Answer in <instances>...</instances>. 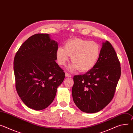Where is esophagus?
<instances>
[{
	"mask_svg": "<svg viewBox=\"0 0 133 133\" xmlns=\"http://www.w3.org/2000/svg\"><path fill=\"white\" fill-rule=\"evenodd\" d=\"M65 75H66V77H71V76L70 74L68 73L67 72H66V73H65Z\"/></svg>",
	"mask_w": 133,
	"mask_h": 133,
	"instance_id": "esophagus-1",
	"label": "esophagus"
}]
</instances>
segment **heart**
<instances>
[{
	"label": "heart",
	"mask_w": 133,
	"mask_h": 133,
	"mask_svg": "<svg viewBox=\"0 0 133 133\" xmlns=\"http://www.w3.org/2000/svg\"><path fill=\"white\" fill-rule=\"evenodd\" d=\"M100 45L95 42L81 39H74L68 41L63 48H58L56 52L58 63L61 66L66 64L69 56L73 63L70 70L78 69L86 72L92 69L100 57Z\"/></svg>",
	"instance_id": "obj_1"
}]
</instances>
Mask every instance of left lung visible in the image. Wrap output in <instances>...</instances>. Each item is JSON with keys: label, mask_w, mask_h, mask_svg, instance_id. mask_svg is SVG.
Instances as JSON below:
<instances>
[{"label": "left lung", "mask_w": 133, "mask_h": 133, "mask_svg": "<svg viewBox=\"0 0 133 133\" xmlns=\"http://www.w3.org/2000/svg\"><path fill=\"white\" fill-rule=\"evenodd\" d=\"M121 75L117 54L111 43H102L100 57L94 67L85 74L74 76L72 95L83 112H97L113 99Z\"/></svg>", "instance_id": "obj_1"}]
</instances>
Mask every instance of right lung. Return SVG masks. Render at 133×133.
I'll list each match as a JSON object with an SVG mask.
<instances>
[{
    "mask_svg": "<svg viewBox=\"0 0 133 133\" xmlns=\"http://www.w3.org/2000/svg\"><path fill=\"white\" fill-rule=\"evenodd\" d=\"M58 46L48 34H35L21 45L14 57L17 92L34 110L44 109L52 102L65 78V72L55 61Z\"/></svg>",
    "mask_w": 133,
    "mask_h": 133,
    "instance_id": "add662e5",
    "label": "right lung"
}]
</instances>
